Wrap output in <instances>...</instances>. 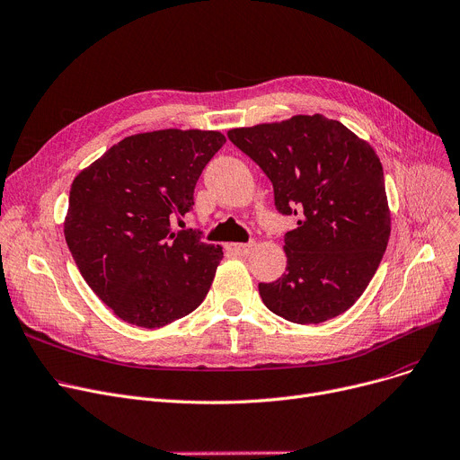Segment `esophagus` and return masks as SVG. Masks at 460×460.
Here are the masks:
<instances>
[{"mask_svg":"<svg viewBox=\"0 0 460 460\" xmlns=\"http://www.w3.org/2000/svg\"><path fill=\"white\" fill-rule=\"evenodd\" d=\"M252 245L249 243V245H245V243H228L226 245V251L234 256H247L251 252Z\"/></svg>","mask_w":460,"mask_h":460,"instance_id":"obj_1","label":"esophagus"}]
</instances>
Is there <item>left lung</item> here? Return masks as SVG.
Segmentation results:
<instances>
[{"instance_id": "left-lung-1", "label": "left lung", "mask_w": 460, "mask_h": 460, "mask_svg": "<svg viewBox=\"0 0 460 460\" xmlns=\"http://www.w3.org/2000/svg\"><path fill=\"white\" fill-rule=\"evenodd\" d=\"M228 139L271 180L279 213L296 215V228L284 235L286 273L258 286L263 305L299 325L349 310L390 237L385 172L375 150L323 115L235 128Z\"/></svg>"}]
</instances>
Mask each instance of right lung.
Instances as JSON below:
<instances>
[{
    "mask_svg": "<svg viewBox=\"0 0 460 460\" xmlns=\"http://www.w3.org/2000/svg\"><path fill=\"white\" fill-rule=\"evenodd\" d=\"M226 143L219 131L129 135L70 187L65 237L81 277L129 325L159 329L206 299L223 249L200 230L171 228Z\"/></svg>",
    "mask_w": 460,
    "mask_h": 460,
    "instance_id": "add662e5",
    "label": "right lung"
}]
</instances>
